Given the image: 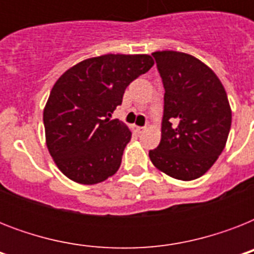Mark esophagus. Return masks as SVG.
<instances>
[{"instance_id":"esophagus-1","label":"esophagus","mask_w":254,"mask_h":254,"mask_svg":"<svg viewBox=\"0 0 254 254\" xmlns=\"http://www.w3.org/2000/svg\"><path fill=\"white\" fill-rule=\"evenodd\" d=\"M133 130H134L135 133H142V131L145 130V127H137V125H133Z\"/></svg>"}]
</instances>
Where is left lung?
<instances>
[{
    "label": "left lung",
    "instance_id": "obj_1",
    "mask_svg": "<svg viewBox=\"0 0 254 254\" xmlns=\"http://www.w3.org/2000/svg\"><path fill=\"white\" fill-rule=\"evenodd\" d=\"M165 88L162 137L151 162L179 181L201 177L216 162L228 138L232 112L216 73L192 55L153 53Z\"/></svg>",
    "mask_w": 254,
    "mask_h": 254
}]
</instances>
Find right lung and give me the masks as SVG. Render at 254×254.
I'll list each match as a JSON object with an SVG mask.
<instances>
[{"label":"right lung","instance_id":"right-lung-1","mask_svg":"<svg viewBox=\"0 0 254 254\" xmlns=\"http://www.w3.org/2000/svg\"><path fill=\"white\" fill-rule=\"evenodd\" d=\"M154 61L150 55L108 54L77 63L54 84L43 111L46 145L71 181L96 185L119 170L129 127L111 120L124 92Z\"/></svg>","mask_w":254,"mask_h":254}]
</instances>
